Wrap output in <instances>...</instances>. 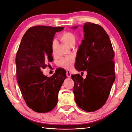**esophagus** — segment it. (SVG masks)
<instances>
[{
  "label": "esophagus",
  "instance_id": "esophagus-1",
  "mask_svg": "<svg viewBox=\"0 0 132 132\" xmlns=\"http://www.w3.org/2000/svg\"><path fill=\"white\" fill-rule=\"evenodd\" d=\"M67 77L68 78H70L71 77V73L69 70H67Z\"/></svg>",
  "mask_w": 132,
  "mask_h": 132
}]
</instances>
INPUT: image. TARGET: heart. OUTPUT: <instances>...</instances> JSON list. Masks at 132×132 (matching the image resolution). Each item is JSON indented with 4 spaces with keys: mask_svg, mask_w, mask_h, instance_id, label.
<instances>
[{
    "mask_svg": "<svg viewBox=\"0 0 132 132\" xmlns=\"http://www.w3.org/2000/svg\"><path fill=\"white\" fill-rule=\"evenodd\" d=\"M60 38L61 40L66 43L67 45L71 46L74 45L76 41V38L75 35L70 32H64L60 36ZM57 46V41L53 40L52 43V50L53 52L55 51ZM75 62V59L73 56H68L62 58L58 62V65L65 68H69L73 65Z\"/></svg>",
    "mask_w": 132,
    "mask_h": 132,
    "instance_id": "b5f03b06",
    "label": "heart"
}]
</instances>
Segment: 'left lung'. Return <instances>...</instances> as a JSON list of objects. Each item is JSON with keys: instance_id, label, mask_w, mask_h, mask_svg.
Wrapping results in <instances>:
<instances>
[{"instance_id": "obj_1", "label": "left lung", "mask_w": 132, "mask_h": 132, "mask_svg": "<svg viewBox=\"0 0 132 132\" xmlns=\"http://www.w3.org/2000/svg\"><path fill=\"white\" fill-rule=\"evenodd\" d=\"M83 29L85 34L75 68L86 70V77L84 79L80 74L71 77L74 82L76 103L85 111L94 112L105 104L114 81V53L109 35L102 26L87 22Z\"/></svg>"}]
</instances>
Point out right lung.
<instances>
[{
	"mask_svg": "<svg viewBox=\"0 0 132 132\" xmlns=\"http://www.w3.org/2000/svg\"><path fill=\"white\" fill-rule=\"evenodd\" d=\"M63 27L35 26L22 38L16 55V78L23 99L29 108L38 113L52 110L66 77V71L58 69L51 77L42 71L53 61L52 43L55 32Z\"/></svg>",
	"mask_w": 132,
	"mask_h": 132,
	"instance_id": "obj_1",
	"label": "right lung"
}]
</instances>
